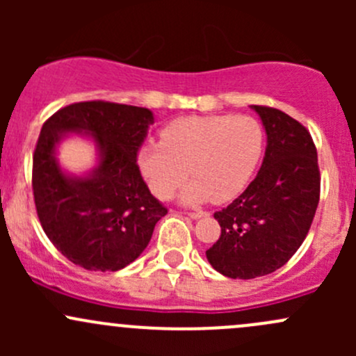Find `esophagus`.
<instances>
[{
	"instance_id": "obj_1",
	"label": "esophagus",
	"mask_w": 356,
	"mask_h": 356,
	"mask_svg": "<svg viewBox=\"0 0 356 356\" xmlns=\"http://www.w3.org/2000/svg\"><path fill=\"white\" fill-rule=\"evenodd\" d=\"M189 217L193 218V220H198V218H201V217H207V211H191V213H188Z\"/></svg>"
}]
</instances>
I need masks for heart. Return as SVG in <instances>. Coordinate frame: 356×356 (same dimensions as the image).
Instances as JSON below:
<instances>
[{"instance_id": "b5f03b06", "label": "heart", "mask_w": 356, "mask_h": 356, "mask_svg": "<svg viewBox=\"0 0 356 356\" xmlns=\"http://www.w3.org/2000/svg\"><path fill=\"white\" fill-rule=\"evenodd\" d=\"M261 153L264 129L250 115L184 117L165 125L160 143L139 148L138 167L156 198H170L189 168L182 203H227L250 184Z\"/></svg>"}]
</instances>
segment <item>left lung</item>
I'll list each match as a JSON object with an SVG mask.
<instances>
[{
	"mask_svg": "<svg viewBox=\"0 0 356 356\" xmlns=\"http://www.w3.org/2000/svg\"><path fill=\"white\" fill-rule=\"evenodd\" d=\"M267 136L265 156L246 191L213 215L220 238L207 260L222 275L254 279L281 268L296 253L321 195L312 136L288 113L251 105Z\"/></svg>",
	"mask_w": 356,
	"mask_h": 356,
	"instance_id": "obj_1",
	"label": "left lung"
}]
</instances>
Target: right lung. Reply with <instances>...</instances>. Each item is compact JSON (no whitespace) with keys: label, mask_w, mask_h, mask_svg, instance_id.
Returning a JSON list of instances; mask_svg holds the SVG:
<instances>
[{"label":"right lung","mask_w":356,"mask_h":356,"mask_svg":"<svg viewBox=\"0 0 356 356\" xmlns=\"http://www.w3.org/2000/svg\"><path fill=\"white\" fill-rule=\"evenodd\" d=\"M153 122L143 106L84 102L42 125L32 165L35 208L49 241L72 264L102 272L127 267L167 215L136 165ZM74 135L95 146V165L81 175L58 160L59 145Z\"/></svg>","instance_id":"add662e5"}]
</instances>
